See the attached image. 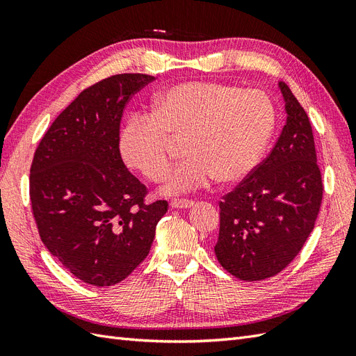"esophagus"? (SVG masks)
I'll use <instances>...</instances> for the list:
<instances>
[{"mask_svg": "<svg viewBox=\"0 0 356 356\" xmlns=\"http://www.w3.org/2000/svg\"><path fill=\"white\" fill-rule=\"evenodd\" d=\"M193 204H195V202L188 200V199H174L170 202V208L172 209H187V208H191Z\"/></svg>", "mask_w": 356, "mask_h": 356, "instance_id": "34e87169", "label": "esophagus"}]
</instances>
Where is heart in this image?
I'll list each match as a JSON object with an SVG mask.
<instances>
[{"label":"heart","instance_id":"b5f03b06","mask_svg":"<svg viewBox=\"0 0 356 356\" xmlns=\"http://www.w3.org/2000/svg\"><path fill=\"white\" fill-rule=\"evenodd\" d=\"M275 129V106L258 89L213 81L170 86L156 96L152 115L131 118L118 147L123 160L149 181H160L170 165V139L184 141L186 154L161 188L181 195L248 177L260 161Z\"/></svg>","mask_w":356,"mask_h":356}]
</instances>
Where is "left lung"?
Wrapping results in <instances>:
<instances>
[{"instance_id":"8db88e82","label":"left lung","mask_w":356,"mask_h":356,"mask_svg":"<svg viewBox=\"0 0 356 356\" xmlns=\"http://www.w3.org/2000/svg\"><path fill=\"white\" fill-rule=\"evenodd\" d=\"M286 123L272 153L220 202V264L242 281L282 272L307 241L322 202L309 117L293 92L277 83Z\"/></svg>"}]
</instances>
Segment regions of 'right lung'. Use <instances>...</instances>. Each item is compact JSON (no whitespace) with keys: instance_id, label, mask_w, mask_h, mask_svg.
<instances>
[{"instance_id":"add662e5","label":"right lung","mask_w":356,"mask_h":356,"mask_svg":"<svg viewBox=\"0 0 356 356\" xmlns=\"http://www.w3.org/2000/svg\"><path fill=\"white\" fill-rule=\"evenodd\" d=\"M154 80L117 74L84 89L42 136L29 196L42 243L80 281L122 282L148 255L166 200L144 203L145 186L120 156L126 104Z\"/></svg>"}]
</instances>
